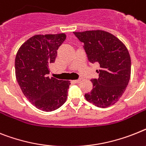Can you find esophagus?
I'll use <instances>...</instances> for the list:
<instances>
[{
  "label": "esophagus",
  "mask_w": 146,
  "mask_h": 146,
  "mask_svg": "<svg viewBox=\"0 0 146 146\" xmlns=\"http://www.w3.org/2000/svg\"><path fill=\"white\" fill-rule=\"evenodd\" d=\"M73 82L74 83H76V84H79V83H80L81 79H76V80H73Z\"/></svg>",
  "instance_id": "obj_1"
}]
</instances>
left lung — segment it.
<instances>
[{
    "label": "left lung",
    "mask_w": 146,
    "mask_h": 146,
    "mask_svg": "<svg viewBox=\"0 0 146 146\" xmlns=\"http://www.w3.org/2000/svg\"><path fill=\"white\" fill-rule=\"evenodd\" d=\"M89 62H98V79H91L93 89L84 95L87 101L99 108L114 105L124 94L131 77V57L122 41L104 30L74 32Z\"/></svg>",
    "instance_id": "1"
}]
</instances>
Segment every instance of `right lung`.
I'll return each mask as SVG.
<instances>
[{"mask_svg":"<svg viewBox=\"0 0 146 146\" xmlns=\"http://www.w3.org/2000/svg\"><path fill=\"white\" fill-rule=\"evenodd\" d=\"M64 33L35 35L21 46L15 61V76L26 98L41 111H55L67 100L70 82L48 76Z\"/></svg>","mask_w":146,"mask_h":146,"instance_id":"1","label":"right lung"}]
</instances>
